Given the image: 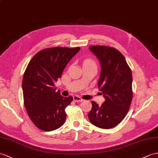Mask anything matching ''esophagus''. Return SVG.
Here are the masks:
<instances>
[{"label":"esophagus","instance_id":"1","mask_svg":"<svg viewBox=\"0 0 158 158\" xmlns=\"http://www.w3.org/2000/svg\"><path fill=\"white\" fill-rule=\"evenodd\" d=\"M73 100H74L75 102H81L83 101L82 98H81V97L78 96H73Z\"/></svg>","mask_w":158,"mask_h":158}]
</instances>
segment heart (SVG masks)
Instances as JSON below:
<instances>
[{
  "instance_id": "1",
  "label": "heart",
  "mask_w": 158,
  "mask_h": 158,
  "mask_svg": "<svg viewBox=\"0 0 158 158\" xmlns=\"http://www.w3.org/2000/svg\"><path fill=\"white\" fill-rule=\"evenodd\" d=\"M84 64H92V65H95L94 64V62L92 61V60H86L85 62V63Z\"/></svg>"
}]
</instances>
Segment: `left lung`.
<instances>
[{"label":"left lung","mask_w":158,"mask_h":158,"mask_svg":"<svg viewBox=\"0 0 158 158\" xmlns=\"http://www.w3.org/2000/svg\"><path fill=\"white\" fill-rule=\"evenodd\" d=\"M89 49L100 63L98 85L105 101L101 106L91 102L92 108L88 118L99 128L112 129L118 125L129 111L133 98L132 73L123 55L114 48L93 46Z\"/></svg>","instance_id":"8db88e82"}]
</instances>
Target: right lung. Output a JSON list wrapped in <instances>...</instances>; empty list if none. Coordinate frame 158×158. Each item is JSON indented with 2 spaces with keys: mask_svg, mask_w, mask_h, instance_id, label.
<instances>
[{
  "mask_svg": "<svg viewBox=\"0 0 158 158\" xmlns=\"http://www.w3.org/2000/svg\"><path fill=\"white\" fill-rule=\"evenodd\" d=\"M79 50V47L44 49L29 62L22 81L24 105L29 118L40 129L56 130L65 122V108L73 98L62 96L54 83Z\"/></svg>",
  "mask_w": 158,
  "mask_h": 158,
  "instance_id": "right-lung-1",
  "label": "right lung"
}]
</instances>
